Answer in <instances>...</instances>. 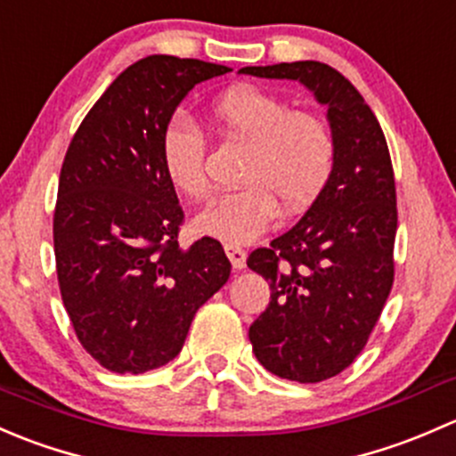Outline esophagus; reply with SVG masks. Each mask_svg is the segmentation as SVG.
<instances>
[{"label": "esophagus", "instance_id": "34e87169", "mask_svg": "<svg viewBox=\"0 0 456 456\" xmlns=\"http://www.w3.org/2000/svg\"><path fill=\"white\" fill-rule=\"evenodd\" d=\"M224 250H226V256L232 263L234 270H243V265H246V250H241L239 246H232V243H226Z\"/></svg>", "mask_w": 456, "mask_h": 456}]
</instances>
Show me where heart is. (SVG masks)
<instances>
[{
    "mask_svg": "<svg viewBox=\"0 0 456 456\" xmlns=\"http://www.w3.org/2000/svg\"><path fill=\"white\" fill-rule=\"evenodd\" d=\"M210 116L228 135L248 142V153L239 175L243 186L201 210L197 232L232 246L255 241L274 222L279 201L297 213L322 193L336 144L321 116L289 110L283 98L255 86L230 87L210 105ZM159 156L177 193L191 200L210 193L204 135L191 120H168Z\"/></svg>",
    "mask_w": 456,
    "mask_h": 456,
    "instance_id": "obj_1",
    "label": "heart"
}]
</instances>
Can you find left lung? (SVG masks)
Segmentation results:
<instances>
[{
  "label": "left lung",
  "instance_id": "8db88e82",
  "mask_svg": "<svg viewBox=\"0 0 456 456\" xmlns=\"http://www.w3.org/2000/svg\"><path fill=\"white\" fill-rule=\"evenodd\" d=\"M239 74L298 81L327 107L336 144L330 182L288 232L248 256V267L272 289L248 331L256 360L279 378L322 382L358 358L391 292V156L370 107L327 63L294 61Z\"/></svg>",
  "mask_w": 456,
  "mask_h": 456
}]
</instances>
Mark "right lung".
I'll use <instances>...</instances> for the list:
<instances>
[{
  "mask_svg": "<svg viewBox=\"0 0 456 456\" xmlns=\"http://www.w3.org/2000/svg\"><path fill=\"white\" fill-rule=\"evenodd\" d=\"M230 72L153 54L129 65L69 142L54 208V255L68 316L114 373H144L182 351L195 312L230 276L222 243L182 248L184 219L159 140L197 83Z\"/></svg>",
  "mask_w": 456,
  "mask_h": 456,
  "instance_id": "right-lung-1",
  "label": "right lung"
}]
</instances>
